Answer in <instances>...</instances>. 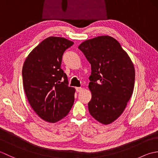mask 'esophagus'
<instances>
[{"mask_svg":"<svg viewBox=\"0 0 158 158\" xmlns=\"http://www.w3.org/2000/svg\"><path fill=\"white\" fill-rule=\"evenodd\" d=\"M76 90H77V92H81L83 90V88H76Z\"/></svg>","mask_w":158,"mask_h":158,"instance_id":"34e87169","label":"esophagus"}]
</instances>
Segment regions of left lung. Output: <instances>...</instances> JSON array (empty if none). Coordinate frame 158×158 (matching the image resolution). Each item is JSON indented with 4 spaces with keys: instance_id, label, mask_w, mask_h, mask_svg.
<instances>
[{
    "instance_id": "obj_1",
    "label": "left lung",
    "mask_w": 158,
    "mask_h": 158,
    "mask_svg": "<svg viewBox=\"0 0 158 158\" xmlns=\"http://www.w3.org/2000/svg\"><path fill=\"white\" fill-rule=\"evenodd\" d=\"M78 48L91 64L89 112L98 122L108 125L122 115L132 95L135 66L126 52L112 36L86 40Z\"/></svg>"
}]
</instances>
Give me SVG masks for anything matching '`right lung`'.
<instances>
[{"instance_id": "right-lung-1", "label": "right lung", "mask_w": 158, "mask_h": 158, "mask_svg": "<svg viewBox=\"0 0 158 158\" xmlns=\"http://www.w3.org/2000/svg\"><path fill=\"white\" fill-rule=\"evenodd\" d=\"M74 44L58 36H49L29 53L22 68L23 84L30 105L45 122L56 123L68 115L75 89L68 85L60 68L65 50Z\"/></svg>"}]
</instances>
